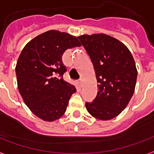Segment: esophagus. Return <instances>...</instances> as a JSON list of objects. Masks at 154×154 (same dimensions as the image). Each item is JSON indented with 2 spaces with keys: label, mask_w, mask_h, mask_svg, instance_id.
<instances>
[{
  "label": "esophagus",
  "mask_w": 154,
  "mask_h": 154,
  "mask_svg": "<svg viewBox=\"0 0 154 154\" xmlns=\"http://www.w3.org/2000/svg\"><path fill=\"white\" fill-rule=\"evenodd\" d=\"M79 84H80L81 87H82V85H83V78H81L80 80H79Z\"/></svg>",
  "instance_id": "34e87169"
}]
</instances>
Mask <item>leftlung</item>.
Wrapping results in <instances>:
<instances>
[{"instance_id": "8db88e82", "label": "left lung", "mask_w": 154, "mask_h": 154, "mask_svg": "<svg viewBox=\"0 0 154 154\" xmlns=\"http://www.w3.org/2000/svg\"><path fill=\"white\" fill-rule=\"evenodd\" d=\"M97 75L99 91L87 111L101 120L113 119L125 109L134 92L137 69L125 45L109 35H84L78 37Z\"/></svg>"}]
</instances>
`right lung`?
I'll return each mask as SVG.
<instances>
[{
	"label": "right lung",
	"mask_w": 154,
	"mask_h": 154,
	"mask_svg": "<svg viewBox=\"0 0 154 154\" xmlns=\"http://www.w3.org/2000/svg\"><path fill=\"white\" fill-rule=\"evenodd\" d=\"M79 46L77 37L49 30L29 41L19 57L15 67L19 91L26 106L43 120L59 119L77 91L63 80L67 67L62 56L67 48Z\"/></svg>",
	"instance_id": "1"
}]
</instances>
